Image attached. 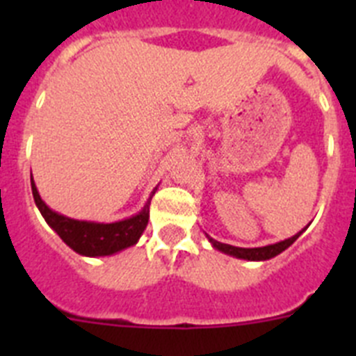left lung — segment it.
I'll use <instances>...</instances> for the list:
<instances>
[{"instance_id":"obj_1","label":"left lung","mask_w":356,"mask_h":356,"mask_svg":"<svg viewBox=\"0 0 356 356\" xmlns=\"http://www.w3.org/2000/svg\"><path fill=\"white\" fill-rule=\"evenodd\" d=\"M303 234V229H301L300 234H296L294 237L291 238H285L282 242H276V244H269V246H264V248H237V246H229V244H222V242H217L213 238L209 237V241L212 242V246L216 250L222 251L226 254H232V257H237V259H244V260H269L276 254H280L282 251L287 250L291 246L292 242L296 238L300 237Z\"/></svg>"}]
</instances>
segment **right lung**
<instances>
[{
    "label": "right lung",
    "mask_w": 356,
    "mask_h": 356,
    "mask_svg": "<svg viewBox=\"0 0 356 356\" xmlns=\"http://www.w3.org/2000/svg\"><path fill=\"white\" fill-rule=\"evenodd\" d=\"M155 191H153V194H155ZM31 193H33L37 209L40 210L46 222L55 229L58 237L72 251H76L83 257H106V254H114L118 251L134 246L146 229L147 219H149L151 197L139 213H135L128 219H122L118 222H94L78 221V219H71V217L53 212L40 200L33 176H31Z\"/></svg>",
    "instance_id": "obj_1"
}]
</instances>
